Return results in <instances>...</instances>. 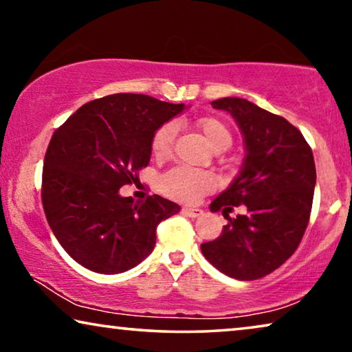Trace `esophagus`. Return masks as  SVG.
<instances>
[{"label": "esophagus", "mask_w": 352, "mask_h": 352, "mask_svg": "<svg viewBox=\"0 0 352 352\" xmlns=\"http://www.w3.org/2000/svg\"><path fill=\"white\" fill-rule=\"evenodd\" d=\"M182 213L185 216H189V217H199L204 214V211L200 208H192V206H183Z\"/></svg>", "instance_id": "1"}]
</instances>
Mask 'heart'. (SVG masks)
Instances as JSON below:
<instances>
[{
	"label": "heart",
	"mask_w": 352,
	"mask_h": 352,
	"mask_svg": "<svg viewBox=\"0 0 352 352\" xmlns=\"http://www.w3.org/2000/svg\"><path fill=\"white\" fill-rule=\"evenodd\" d=\"M196 125L202 133L206 144L214 152H222V150L230 147L232 133L222 120L216 119V117H200ZM175 135L177 126L172 122L161 125L155 131L150 147H152V155L156 161H166L170 158ZM160 185L161 191L170 199L178 200V202L192 204L197 202L206 192L213 191L214 180L208 172L188 169V167H174L163 175Z\"/></svg>",
	"instance_id": "1"
}]
</instances>
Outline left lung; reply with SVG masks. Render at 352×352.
I'll list each match as a JSON object with an SVG mask.
<instances>
[{
    "instance_id": "left-lung-1",
    "label": "left lung",
    "mask_w": 352,
    "mask_h": 352,
    "mask_svg": "<svg viewBox=\"0 0 352 352\" xmlns=\"http://www.w3.org/2000/svg\"><path fill=\"white\" fill-rule=\"evenodd\" d=\"M211 104L235 119L246 158L210 208L228 216L244 204L248 213L228 217L221 235L200 249L226 276L256 280L285 263L304 236L316 183L314 153L296 126L246 98L226 97Z\"/></svg>"
}]
</instances>
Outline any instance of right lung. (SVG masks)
Segmentation results:
<instances>
[{
  "instance_id": "add662e5",
  "label": "right lung",
  "mask_w": 352,
  "mask_h": 352,
  "mask_svg": "<svg viewBox=\"0 0 352 352\" xmlns=\"http://www.w3.org/2000/svg\"><path fill=\"white\" fill-rule=\"evenodd\" d=\"M183 109L142 94H114L82 104L54 131L43 161L42 204L76 263L119 274L152 254L156 227L180 206L156 194L135 202L119 189L136 183L155 131Z\"/></svg>"
}]
</instances>
